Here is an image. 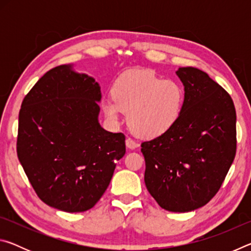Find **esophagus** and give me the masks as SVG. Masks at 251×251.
<instances>
[{
	"mask_svg": "<svg viewBox=\"0 0 251 251\" xmlns=\"http://www.w3.org/2000/svg\"><path fill=\"white\" fill-rule=\"evenodd\" d=\"M126 147L128 148V150H135V148H137L138 147V144L136 143V142H134L133 139H130V138H127L126 139Z\"/></svg>",
	"mask_w": 251,
	"mask_h": 251,
	"instance_id": "1",
	"label": "esophagus"
}]
</instances>
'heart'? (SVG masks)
I'll list each match as a JSON object with an SVG mask.
<instances>
[{"instance_id": "1", "label": "heart", "mask_w": 251, "mask_h": 251, "mask_svg": "<svg viewBox=\"0 0 251 251\" xmlns=\"http://www.w3.org/2000/svg\"><path fill=\"white\" fill-rule=\"evenodd\" d=\"M112 96L101 103L106 118L118 124L122 113L127 112L129 129L147 139L168 133L177 124L185 104V91L179 83L151 71H131L118 76Z\"/></svg>"}]
</instances>
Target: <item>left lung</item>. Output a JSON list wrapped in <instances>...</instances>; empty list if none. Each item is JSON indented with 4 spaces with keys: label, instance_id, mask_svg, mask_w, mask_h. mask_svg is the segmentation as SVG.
I'll use <instances>...</instances> for the list:
<instances>
[{
    "label": "left lung",
    "instance_id": "obj_1",
    "mask_svg": "<svg viewBox=\"0 0 251 251\" xmlns=\"http://www.w3.org/2000/svg\"><path fill=\"white\" fill-rule=\"evenodd\" d=\"M185 90L177 124L142 143L145 185L157 203L174 212L198 209L222 186L236 155V109L230 95L195 67L176 72Z\"/></svg>",
    "mask_w": 251,
    "mask_h": 251
}]
</instances>
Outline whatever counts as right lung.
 Listing matches in <instances>:
<instances>
[{
  "label": "right lung",
  "instance_id": "add662e5",
  "mask_svg": "<svg viewBox=\"0 0 251 251\" xmlns=\"http://www.w3.org/2000/svg\"><path fill=\"white\" fill-rule=\"evenodd\" d=\"M100 87L73 65L50 70L27 93L19 115L16 151L46 205L66 212L91 209L125 155V136L99 123Z\"/></svg>",
  "mask_w": 251,
  "mask_h": 251
}]
</instances>
